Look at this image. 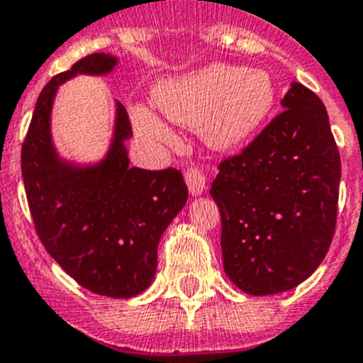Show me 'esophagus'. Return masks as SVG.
<instances>
[{"label":"esophagus","instance_id":"obj_1","mask_svg":"<svg viewBox=\"0 0 363 363\" xmlns=\"http://www.w3.org/2000/svg\"><path fill=\"white\" fill-rule=\"evenodd\" d=\"M186 184H188V190H190L191 197H199L203 195V191L206 190V184H204V175L197 168H190L186 172Z\"/></svg>","mask_w":363,"mask_h":363}]
</instances>
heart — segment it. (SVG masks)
<instances>
[{
    "instance_id": "heart-1",
    "label": "heart",
    "mask_w": 363,
    "mask_h": 363,
    "mask_svg": "<svg viewBox=\"0 0 363 363\" xmlns=\"http://www.w3.org/2000/svg\"><path fill=\"white\" fill-rule=\"evenodd\" d=\"M164 116L179 125L199 129L217 150H232L269 121L276 104V84L259 67L213 64L159 84L153 93ZM133 121L144 137L172 143L173 135L146 107H135Z\"/></svg>"
}]
</instances>
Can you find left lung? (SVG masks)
<instances>
[{"mask_svg": "<svg viewBox=\"0 0 363 363\" xmlns=\"http://www.w3.org/2000/svg\"><path fill=\"white\" fill-rule=\"evenodd\" d=\"M283 113L223 160L210 195L220 213L225 272L250 296L286 292L325 257L342 164L320 99L292 82Z\"/></svg>", "mask_w": 363, "mask_h": 363, "instance_id": "8db88e82", "label": "left lung"}]
</instances>
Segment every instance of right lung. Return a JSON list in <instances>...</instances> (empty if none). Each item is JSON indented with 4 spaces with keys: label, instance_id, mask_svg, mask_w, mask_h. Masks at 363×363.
Instances as JSON below:
<instances>
[{
    "label": "right lung",
    "instance_id": "obj_1",
    "mask_svg": "<svg viewBox=\"0 0 363 363\" xmlns=\"http://www.w3.org/2000/svg\"><path fill=\"white\" fill-rule=\"evenodd\" d=\"M116 64V56L94 52L43 87L21 147V175L38 238L50 257L87 291L128 299L155 277L160 238L188 201L184 179L175 168L129 166L131 124L121 102L111 144L99 162L60 157L50 133L60 86L78 74H109Z\"/></svg>",
    "mask_w": 363,
    "mask_h": 363
}]
</instances>
